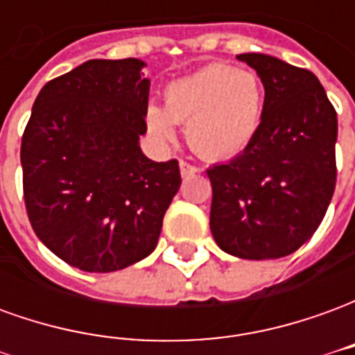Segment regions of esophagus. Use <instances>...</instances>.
Listing matches in <instances>:
<instances>
[{
	"label": "esophagus",
	"instance_id": "obj_1",
	"mask_svg": "<svg viewBox=\"0 0 355 355\" xmlns=\"http://www.w3.org/2000/svg\"><path fill=\"white\" fill-rule=\"evenodd\" d=\"M196 173H198V167H193V165H190V163L186 162H180V175H182V177H192Z\"/></svg>",
	"mask_w": 355,
	"mask_h": 355
}]
</instances>
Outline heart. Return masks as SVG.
I'll return each instance as SVG.
<instances>
[{
    "mask_svg": "<svg viewBox=\"0 0 355 355\" xmlns=\"http://www.w3.org/2000/svg\"><path fill=\"white\" fill-rule=\"evenodd\" d=\"M264 89L247 68L207 64L173 81L163 94V108L150 104L146 125L162 144L177 140L186 125V140L205 159H230L245 152L259 132Z\"/></svg>",
    "mask_w": 355,
    "mask_h": 355,
    "instance_id": "b5f03b06",
    "label": "heart"
}]
</instances>
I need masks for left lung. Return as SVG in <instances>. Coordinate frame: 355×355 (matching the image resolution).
<instances>
[{
    "label": "left lung",
    "mask_w": 355,
    "mask_h": 355,
    "mask_svg": "<svg viewBox=\"0 0 355 355\" xmlns=\"http://www.w3.org/2000/svg\"><path fill=\"white\" fill-rule=\"evenodd\" d=\"M264 85L259 132L245 152L207 171L211 234L224 253L279 259L312 238L335 192L338 123L310 70L243 53Z\"/></svg>",
    "instance_id": "1"
}]
</instances>
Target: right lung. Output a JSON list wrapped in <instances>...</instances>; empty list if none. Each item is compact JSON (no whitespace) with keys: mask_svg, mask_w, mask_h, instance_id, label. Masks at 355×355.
<instances>
[{"mask_svg":"<svg viewBox=\"0 0 355 355\" xmlns=\"http://www.w3.org/2000/svg\"><path fill=\"white\" fill-rule=\"evenodd\" d=\"M144 62L87 60L45 83L20 146L28 218L58 259L116 272L157 245L180 188L177 159H148Z\"/></svg>","mask_w":355,"mask_h":355,"instance_id":"right-lung-1","label":"right lung"}]
</instances>
